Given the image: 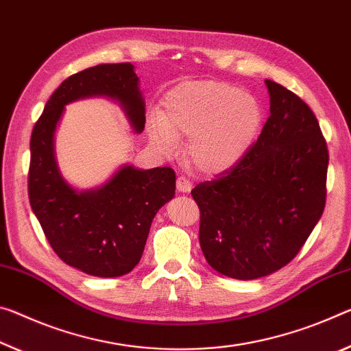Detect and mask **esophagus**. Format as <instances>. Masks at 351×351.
Wrapping results in <instances>:
<instances>
[{
  "label": "esophagus",
  "instance_id": "obj_1",
  "mask_svg": "<svg viewBox=\"0 0 351 351\" xmlns=\"http://www.w3.org/2000/svg\"><path fill=\"white\" fill-rule=\"evenodd\" d=\"M176 191L182 193H189L192 191V182L186 180L184 176H178L176 180Z\"/></svg>",
  "mask_w": 351,
  "mask_h": 351
}]
</instances>
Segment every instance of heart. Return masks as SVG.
Returning <instances> with one entry per match:
<instances>
[{
  "label": "heart",
  "instance_id": "b5f03b06",
  "mask_svg": "<svg viewBox=\"0 0 351 351\" xmlns=\"http://www.w3.org/2000/svg\"><path fill=\"white\" fill-rule=\"evenodd\" d=\"M162 115L148 119V134L165 153L189 137L186 156L193 169L219 175L232 169L253 147L263 126V106L242 87L225 81L176 86L162 101Z\"/></svg>",
  "mask_w": 351,
  "mask_h": 351
}]
</instances>
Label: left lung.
Instances as JSON below:
<instances>
[{
    "mask_svg": "<svg viewBox=\"0 0 351 351\" xmlns=\"http://www.w3.org/2000/svg\"><path fill=\"white\" fill-rule=\"evenodd\" d=\"M270 117L241 162L192 191L199 247L234 280H256L291 263L325 209L328 149L302 98L265 80Z\"/></svg>",
    "mask_w": 351,
    "mask_h": 351,
    "instance_id": "obj_1",
    "label": "left lung"
}]
</instances>
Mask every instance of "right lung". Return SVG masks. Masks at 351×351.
Segmentation results:
<instances>
[{
  "label": "right lung",
  "instance_id": "1",
  "mask_svg": "<svg viewBox=\"0 0 351 351\" xmlns=\"http://www.w3.org/2000/svg\"><path fill=\"white\" fill-rule=\"evenodd\" d=\"M92 97L112 99L132 131H143L145 99L134 65L101 64L66 77L32 130L27 193L49 245L65 264L115 278L141 261L156 213L175 197L176 175L170 167L141 170L123 164L101 186H71L59 170L54 134L65 106Z\"/></svg>",
  "mask_w": 351,
  "mask_h": 351
}]
</instances>
